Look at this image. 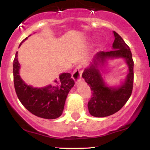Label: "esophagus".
<instances>
[{"instance_id": "obj_1", "label": "esophagus", "mask_w": 150, "mask_h": 150, "mask_svg": "<svg viewBox=\"0 0 150 150\" xmlns=\"http://www.w3.org/2000/svg\"><path fill=\"white\" fill-rule=\"evenodd\" d=\"M82 72H83V67H82V65H77L76 68H75V70H74L73 73V78L75 80V81L77 82V81L81 80Z\"/></svg>"}]
</instances>
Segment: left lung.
I'll use <instances>...</instances> for the list:
<instances>
[{"mask_svg":"<svg viewBox=\"0 0 150 150\" xmlns=\"http://www.w3.org/2000/svg\"><path fill=\"white\" fill-rule=\"evenodd\" d=\"M115 40L113 50L107 52L101 51L96 55L94 63L85 69L82 77L89 85L92 96L87 104L89 112L95 117H106L116 113L123 107L131 96L133 87L134 62L129 46L121 37L113 32ZM124 57L129 68V73L125 82L118 88H111L105 85L100 72L97 68L98 63L103 64L107 57Z\"/></svg>","mask_w":150,"mask_h":150,"instance_id":"1","label":"left lung"}]
</instances>
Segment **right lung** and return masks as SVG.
Segmentation results:
<instances>
[{"instance_id": "obj_1", "label": "right lung", "mask_w": 150, "mask_h": 150, "mask_svg": "<svg viewBox=\"0 0 150 150\" xmlns=\"http://www.w3.org/2000/svg\"><path fill=\"white\" fill-rule=\"evenodd\" d=\"M19 70L20 64L16 52L13 61V80L15 92L22 104L32 114L40 118L55 119L61 116L68 92L75 85L70 73L61 74L59 80H55L53 85L33 88L22 80Z\"/></svg>"}]
</instances>
